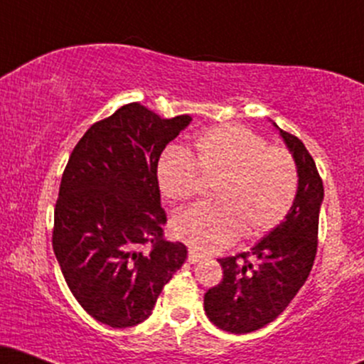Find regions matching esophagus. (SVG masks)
Listing matches in <instances>:
<instances>
[{"mask_svg":"<svg viewBox=\"0 0 364 364\" xmlns=\"http://www.w3.org/2000/svg\"><path fill=\"white\" fill-rule=\"evenodd\" d=\"M202 255L200 253H196V252H193V250H190V252H188V262L190 263H196V262H200L202 260Z\"/></svg>","mask_w":364,"mask_h":364,"instance_id":"34e87169","label":"esophagus"}]
</instances>
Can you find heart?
Instances as JSON below:
<instances>
[{"instance_id": "heart-1", "label": "heart", "mask_w": 364, "mask_h": 364, "mask_svg": "<svg viewBox=\"0 0 364 364\" xmlns=\"http://www.w3.org/2000/svg\"><path fill=\"white\" fill-rule=\"evenodd\" d=\"M200 176L215 178L210 198L178 212L171 232L198 252H219L237 240L260 237L274 231L292 210L299 174L286 149L267 147L253 129L219 124L200 133L193 157L178 145L161 152L156 179L169 202H185L195 195Z\"/></svg>"}]
</instances>
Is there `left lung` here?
Returning a JSON list of instances; mask_svg holds the SVG:
<instances>
[{
	"mask_svg": "<svg viewBox=\"0 0 364 364\" xmlns=\"http://www.w3.org/2000/svg\"><path fill=\"white\" fill-rule=\"evenodd\" d=\"M279 133L298 166V196L284 223L252 252L217 260L224 277L205 292L203 308L208 320L225 332L248 333L277 318L306 282L315 262L323 183L303 141L281 128Z\"/></svg>",
	"mask_w": 364,
	"mask_h": 364,
	"instance_id": "8db88e82",
	"label": "left lung"
}]
</instances>
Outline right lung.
I'll use <instances>...</instances> for the list:
<instances>
[{
  "mask_svg": "<svg viewBox=\"0 0 364 364\" xmlns=\"http://www.w3.org/2000/svg\"><path fill=\"white\" fill-rule=\"evenodd\" d=\"M191 116L164 119L129 102L97 121L75 145L54 208L53 250L82 308L114 328L152 315L186 246L162 235L157 159ZM145 244L150 250H144Z\"/></svg>",
  "mask_w": 364,
  "mask_h": 364,
  "instance_id": "obj_1",
  "label": "right lung"
}]
</instances>
